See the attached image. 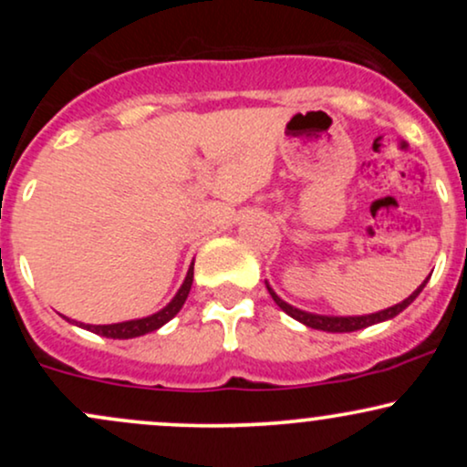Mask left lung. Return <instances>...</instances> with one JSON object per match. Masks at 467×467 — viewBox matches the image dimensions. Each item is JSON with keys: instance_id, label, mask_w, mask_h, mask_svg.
I'll use <instances>...</instances> for the list:
<instances>
[{"instance_id": "8db88e82", "label": "left lung", "mask_w": 467, "mask_h": 467, "mask_svg": "<svg viewBox=\"0 0 467 467\" xmlns=\"http://www.w3.org/2000/svg\"><path fill=\"white\" fill-rule=\"evenodd\" d=\"M428 278L421 283L420 287L415 289V292L410 294L409 298H404V301L393 305V307L389 309H382V312H375V314H367V316H320V314H309V312H303V309L298 307H292V305L283 301V298L276 296V292L267 285V292H270V296L275 298V303L278 307L283 309L287 316H292L294 320H298V323L312 327V329H320V331H331V334H347V331H358V329H364V327H371L375 323H384V320H390L395 318L400 312H404L409 305L415 301L417 296H420V292L423 287H426Z\"/></svg>"}]
</instances>
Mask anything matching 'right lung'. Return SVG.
Here are the masks:
<instances>
[{
	"instance_id": "1",
	"label": "right lung",
	"mask_w": 467,
	"mask_h": 467,
	"mask_svg": "<svg viewBox=\"0 0 467 467\" xmlns=\"http://www.w3.org/2000/svg\"><path fill=\"white\" fill-rule=\"evenodd\" d=\"M191 285H192V265L189 267V275H186L184 283H182L178 294L173 296V301L166 305V307L160 309V312L147 316V318L125 320V323H114V325H83V323H78V327L92 331V334H99V336H105V337H114V340H130V337L151 334V331L160 329V327L169 323V320L180 312L182 305H184V301H186V296H189ZM63 318H66V316H63ZM66 320H69V318H66Z\"/></svg>"
}]
</instances>
